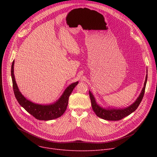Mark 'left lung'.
Instances as JSON below:
<instances>
[{
	"label": "left lung",
	"instance_id": "1",
	"mask_svg": "<svg viewBox=\"0 0 157 157\" xmlns=\"http://www.w3.org/2000/svg\"><path fill=\"white\" fill-rule=\"evenodd\" d=\"M147 78V74L146 76L144 87L142 90L141 93L137 98V99L136 101V102L133 104H132L131 105L128 107V108L123 109H103L102 108H101L100 106H98V105L97 104L95 101V98L94 97L92 93L89 92V95H90V100H91L92 109L94 111L95 113V114H97V116L105 120L118 121L126 117L127 116H128V115L132 113H133L134 111L136 110V109L139 105L140 103H141V102L143 100V98L144 97V94L145 92Z\"/></svg>",
	"mask_w": 157,
	"mask_h": 157
}]
</instances>
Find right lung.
Wrapping results in <instances>:
<instances>
[{
    "mask_svg": "<svg viewBox=\"0 0 157 157\" xmlns=\"http://www.w3.org/2000/svg\"><path fill=\"white\" fill-rule=\"evenodd\" d=\"M14 62L13 61L11 65V72L14 94L18 103L37 120L47 121L60 117L67 109L69 96L74 87L78 85V82L77 81L76 83L71 84L66 88L60 99L55 104L48 105L36 104L28 101L19 91L14 76Z\"/></svg>",
    "mask_w": 157,
    "mask_h": 157,
    "instance_id": "add662e5",
    "label": "right lung"
}]
</instances>
